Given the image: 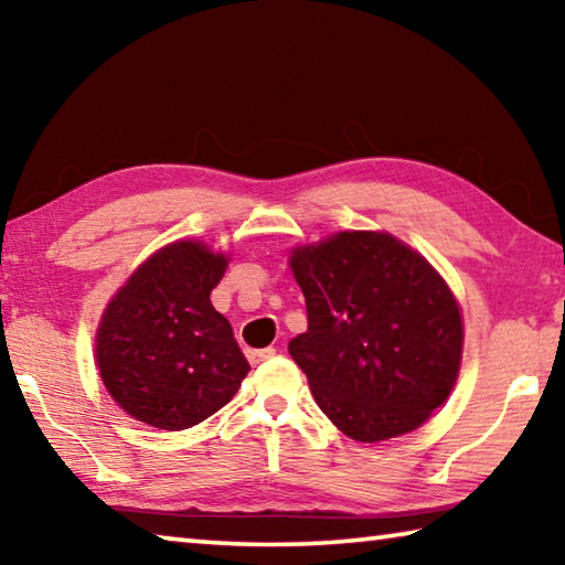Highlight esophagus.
<instances>
[{
	"instance_id": "1",
	"label": "esophagus",
	"mask_w": 565,
	"mask_h": 565,
	"mask_svg": "<svg viewBox=\"0 0 565 565\" xmlns=\"http://www.w3.org/2000/svg\"><path fill=\"white\" fill-rule=\"evenodd\" d=\"M274 353H276V349H274V347H269V349H259V351H246V359L252 361L254 366H256V363L269 361V359L274 356Z\"/></svg>"
}]
</instances>
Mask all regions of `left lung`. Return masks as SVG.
Wrapping results in <instances>:
<instances>
[{
    "mask_svg": "<svg viewBox=\"0 0 565 565\" xmlns=\"http://www.w3.org/2000/svg\"><path fill=\"white\" fill-rule=\"evenodd\" d=\"M309 329L291 359L331 424L376 444L416 431L451 396L463 317L424 254L388 232H337L289 252Z\"/></svg>",
    "mask_w": 565,
    "mask_h": 565,
    "instance_id": "obj_1",
    "label": "left lung"
}]
</instances>
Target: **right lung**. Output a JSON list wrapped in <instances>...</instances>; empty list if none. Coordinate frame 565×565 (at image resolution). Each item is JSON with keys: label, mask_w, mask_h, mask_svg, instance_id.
Here are the masks:
<instances>
[{"label": "right lung", "mask_w": 565, "mask_h": 565, "mask_svg": "<svg viewBox=\"0 0 565 565\" xmlns=\"http://www.w3.org/2000/svg\"><path fill=\"white\" fill-rule=\"evenodd\" d=\"M228 256L179 238L147 256L109 299L94 361L107 394L131 418L159 431H184L242 386L248 363L232 323L209 299Z\"/></svg>", "instance_id": "1"}]
</instances>
